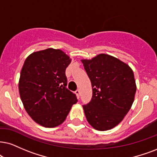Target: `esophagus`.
<instances>
[{"instance_id":"esophagus-1","label":"esophagus","mask_w":157,"mask_h":157,"mask_svg":"<svg viewBox=\"0 0 157 157\" xmlns=\"http://www.w3.org/2000/svg\"><path fill=\"white\" fill-rule=\"evenodd\" d=\"M75 94H76V96L77 97V98H80V90H77L76 91H75Z\"/></svg>"}]
</instances>
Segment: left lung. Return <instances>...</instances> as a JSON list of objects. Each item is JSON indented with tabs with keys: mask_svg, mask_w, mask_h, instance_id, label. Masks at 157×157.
<instances>
[{
	"mask_svg": "<svg viewBox=\"0 0 157 157\" xmlns=\"http://www.w3.org/2000/svg\"><path fill=\"white\" fill-rule=\"evenodd\" d=\"M81 61L93 88L90 102L83 105L87 120L97 130H111L122 122L134 101L133 71L126 63L105 53Z\"/></svg>",
	"mask_w": 157,
	"mask_h": 157,
	"instance_id": "1",
	"label": "left lung"
}]
</instances>
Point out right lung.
I'll return each instance as SVG.
<instances>
[{"label":"right lung","mask_w":157,"mask_h":157,"mask_svg":"<svg viewBox=\"0 0 157 157\" xmlns=\"http://www.w3.org/2000/svg\"><path fill=\"white\" fill-rule=\"evenodd\" d=\"M72 59L52 48L33 52L21 68L19 91L29 116L41 126L54 128L66 120L75 94L66 88V68Z\"/></svg>","instance_id":"1"}]
</instances>
